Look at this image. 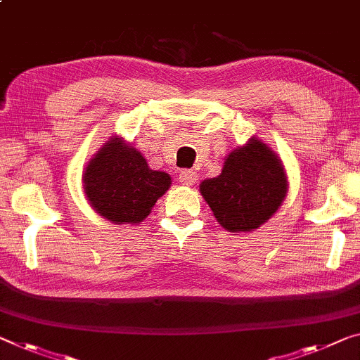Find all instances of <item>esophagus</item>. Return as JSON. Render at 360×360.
Wrapping results in <instances>:
<instances>
[{
    "mask_svg": "<svg viewBox=\"0 0 360 360\" xmlns=\"http://www.w3.org/2000/svg\"><path fill=\"white\" fill-rule=\"evenodd\" d=\"M179 180H180L181 185L190 186L198 180V174L195 172V170H181L180 175H179Z\"/></svg>",
    "mask_w": 360,
    "mask_h": 360,
    "instance_id": "34e87169",
    "label": "esophagus"
}]
</instances>
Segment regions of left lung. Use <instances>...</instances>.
<instances>
[{
    "label": "left lung",
    "mask_w": 360,
    "mask_h": 360,
    "mask_svg": "<svg viewBox=\"0 0 360 360\" xmlns=\"http://www.w3.org/2000/svg\"><path fill=\"white\" fill-rule=\"evenodd\" d=\"M288 185L278 154L252 136L226 154L222 172L202 180L199 193L226 231L248 233L274 217L285 201Z\"/></svg>",
    "instance_id": "left-lung-1"
}]
</instances>
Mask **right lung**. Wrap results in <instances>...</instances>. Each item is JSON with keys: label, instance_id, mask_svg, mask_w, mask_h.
Returning <instances> with one entry per match:
<instances>
[{"label": "right lung", "instance_id": "obj_1", "mask_svg": "<svg viewBox=\"0 0 360 360\" xmlns=\"http://www.w3.org/2000/svg\"><path fill=\"white\" fill-rule=\"evenodd\" d=\"M170 185V175L149 167L143 154L122 136H110L82 175L90 206L117 225L141 224Z\"/></svg>", "mask_w": 360, "mask_h": 360}]
</instances>
